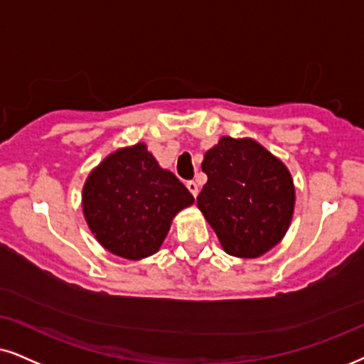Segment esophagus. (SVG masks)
<instances>
[{"label": "esophagus", "instance_id": "esophagus-1", "mask_svg": "<svg viewBox=\"0 0 364 364\" xmlns=\"http://www.w3.org/2000/svg\"><path fill=\"white\" fill-rule=\"evenodd\" d=\"M186 188H188V190H190V193H191V195L193 196H198V185H196V183L195 181H188L186 183Z\"/></svg>", "mask_w": 364, "mask_h": 364}]
</instances>
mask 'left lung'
Here are the masks:
<instances>
[{"instance_id": "8db88e82", "label": "left lung", "mask_w": 364, "mask_h": 364, "mask_svg": "<svg viewBox=\"0 0 364 364\" xmlns=\"http://www.w3.org/2000/svg\"><path fill=\"white\" fill-rule=\"evenodd\" d=\"M201 169L208 181L198 208L228 255L255 259L282 240L296 203L282 161L250 137L225 136L206 151Z\"/></svg>"}]
</instances>
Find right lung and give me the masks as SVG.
<instances>
[{
	"label": "right lung",
	"mask_w": 364,
	"mask_h": 364,
	"mask_svg": "<svg viewBox=\"0 0 364 364\" xmlns=\"http://www.w3.org/2000/svg\"><path fill=\"white\" fill-rule=\"evenodd\" d=\"M193 201L186 186L161 168L142 142L109 154L92 169L82 191L90 232L110 254L127 260L156 254L174 216Z\"/></svg>",
	"instance_id": "add662e5"
}]
</instances>
